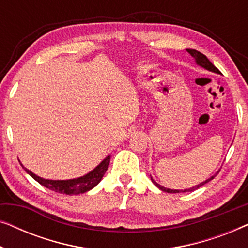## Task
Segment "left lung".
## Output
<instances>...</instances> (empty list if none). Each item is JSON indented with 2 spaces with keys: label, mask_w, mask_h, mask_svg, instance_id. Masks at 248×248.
<instances>
[{
  "label": "left lung",
  "mask_w": 248,
  "mask_h": 248,
  "mask_svg": "<svg viewBox=\"0 0 248 248\" xmlns=\"http://www.w3.org/2000/svg\"><path fill=\"white\" fill-rule=\"evenodd\" d=\"M187 52H188L189 54H191V56L193 57V59L195 60L196 65L201 66V67H203V69H204V70L210 71V72H213V73H217V74H221V72H220V71H219L218 69H217V67H216L215 65H213V64H212L211 62H210L209 59L204 55V54H202L201 52H199V50H196V49H187ZM219 170H220V169H219ZM219 170L217 171L215 175H212L210 178L205 179L204 182L200 183V184L193 186V187H191V188H185V189H171V188H166V187H164V186H162V185L158 184V183L155 182V179L151 177V176H150V177H151L152 183H154V184H155V186H157V187H158L159 189H161V191L167 192V193H182V192L185 193V192H193V191H195V189L200 188V187H201V186L206 184V183H208V182L212 181V179L216 177V175L218 174Z\"/></svg>",
  "instance_id": "left-lung-1"
}]
</instances>
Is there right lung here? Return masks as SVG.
<instances>
[{
	"label": "right lung",
	"mask_w": 248,
	"mask_h": 248,
	"mask_svg": "<svg viewBox=\"0 0 248 248\" xmlns=\"http://www.w3.org/2000/svg\"><path fill=\"white\" fill-rule=\"evenodd\" d=\"M110 160V155H107L99 165L96 166L93 170L87 172L86 175L80 176L77 178H70V179H47L40 176L33 174L31 170H29L28 168H26L25 166H22V168L25 169L27 174H29L31 177L45 186L46 188L50 189V191L57 192V193H63L66 195H78V194H83L90 189H93L94 186L99 184L101 178L104 177L105 172H106L108 166H109Z\"/></svg>",
	"instance_id": "obj_1"
}]
</instances>
